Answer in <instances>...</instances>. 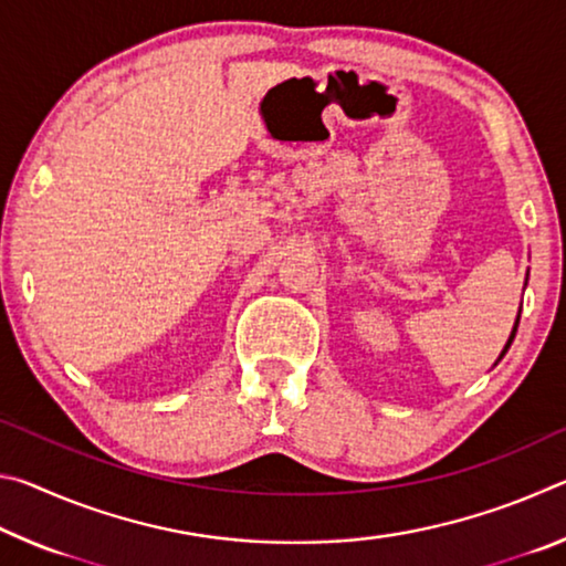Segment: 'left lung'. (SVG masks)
<instances>
[{"label": "left lung", "instance_id": "1", "mask_svg": "<svg viewBox=\"0 0 566 566\" xmlns=\"http://www.w3.org/2000/svg\"><path fill=\"white\" fill-rule=\"evenodd\" d=\"M516 324H520V319H516ZM514 332H516V329H514ZM514 332H512V337H510V344H512V339H514ZM510 344H506V349H510ZM506 349H504V352H506Z\"/></svg>", "mask_w": 566, "mask_h": 566}]
</instances>
